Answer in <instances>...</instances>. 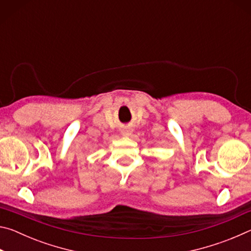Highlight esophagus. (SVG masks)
<instances>
[{"mask_svg": "<svg viewBox=\"0 0 251 251\" xmlns=\"http://www.w3.org/2000/svg\"><path fill=\"white\" fill-rule=\"evenodd\" d=\"M130 134H131V130L128 129V128H125V129L122 130V135L123 136H129Z\"/></svg>", "mask_w": 251, "mask_h": 251, "instance_id": "esophagus-1", "label": "esophagus"}]
</instances>
